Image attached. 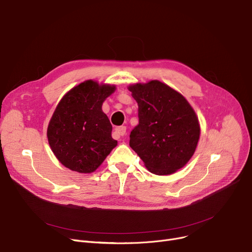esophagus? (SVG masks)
<instances>
[{
  "mask_svg": "<svg viewBox=\"0 0 252 252\" xmlns=\"http://www.w3.org/2000/svg\"><path fill=\"white\" fill-rule=\"evenodd\" d=\"M126 134V127L125 126H119L116 127L115 131H114V136L119 138L120 136H124Z\"/></svg>",
  "mask_w": 252,
  "mask_h": 252,
  "instance_id": "1",
  "label": "esophagus"
}]
</instances>
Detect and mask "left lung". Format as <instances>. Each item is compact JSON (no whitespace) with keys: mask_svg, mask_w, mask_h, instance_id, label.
<instances>
[{"mask_svg":"<svg viewBox=\"0 0 252 252\" xmlns=\"http://www.w3.org/2000/svg\"><path fill=\"white\" fill-rule=\"evenodd\" d=\"M128 89L138 104L139 122L131 131L129 146L152 173L168 175L181 169L200 137L193 107L181 93L157 80Z\"/></svg>","mask_w":252,"mask_h":252,"instance_id":"8db88e82","label":"left lung"}]
</instances>
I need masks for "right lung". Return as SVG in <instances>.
<instances>
[{
	"label": "right lung",
	"mask_w": 252,
	"mask_h": 252,
	"mask_svg": "<svg viewBox=\"0 0 252 252\" xmlns=\"http://www.w3.org/2000/svg\"><path fill=\"white\" fill-rule=\"evenodd\" d=\"M115 90L116 86L88 80L70 89L57 104L47 137L55 157L70 170L95 171L117 146L112 124L101 110Z\"/></svg>",
	"instance_id": "1"
}]
</instances>
